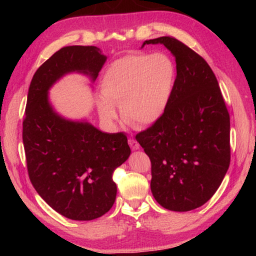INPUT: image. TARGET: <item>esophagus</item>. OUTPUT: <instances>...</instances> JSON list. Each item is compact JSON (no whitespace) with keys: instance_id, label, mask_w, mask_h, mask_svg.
Returning a JSON list of instances; mask_svg holds the SVG:
<instances>
[{"instance_id":"1","label":"esophagus","mask_w":256,"mask_h":256,"mask_svg":"<svg viewBox=\"0 0 256 256\" xmlns=\"http://www.w3.org/2000/svg\"><path fill=\"white\" fill-rule=\"evenodd\" d=\"M128 144H130V146H131L132 150H138V148H140V144H138V142L134 140V138H128Z\"/></svg>"}]
</instances>
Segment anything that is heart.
Wrapping results in <instances>:
<instances>
[{
    "label": "heart",
    "mask_w": 256,
    "mask_h": 256,
    "mask_svg": "<svg viewBox=\"0 0 256 256\" xmlns=\"http://www.w3.org/2000/svg\"><path fill=\"white\" fill-rule=\"evenodd\" d=\"M175 82L176 66L166 54L125 55L110 64L100 81V118L114 122V106H120L123 120L132 126L157 122L170 104Z\"/></svg>",
    "instance_id": "1"
}]
</instances>
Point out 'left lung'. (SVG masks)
<instances>
[{
  "label": "left lung",
  "instance_id": "left-lung-1",
  "mask_svg": "<svg viewBox=\"0 0 256 256\" xmlns=\"http://www.w3.org/2000/svg\"><path fill=\"white\" fill-rule=\"evenodd\" d=\"M162 44L176 58V82L164 115L136 134L151 162V192L160 206L190 211L204 204L230 164V118L209 64L172 36Z\"/></svg>",
  "mask_w": 256,
  "mask_h": 256
}]
</instances>
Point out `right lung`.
Segmentation results:
<instances>
[{
    "instance_id": "right-lung-1",
    "label": "right lung",
    "mask_w": 256,
    "mask_h": 256,
    "mask_svg": "<svg viewBox=\"0 0 256 256\" xmlns=\"http://www.w3.org/2000/svg\"><path fill=\"white\" fill-rule=\"evenodd\" d=\"M105 60L96 46L63 47L38 68L29 86L22 123L29 180L47 204L72 220H92L110 210L118 192L112 174L131 149L123 132L104 133L60 118L47 90L72 71L94 80Z\"/></svg>"
}]
</instances>
